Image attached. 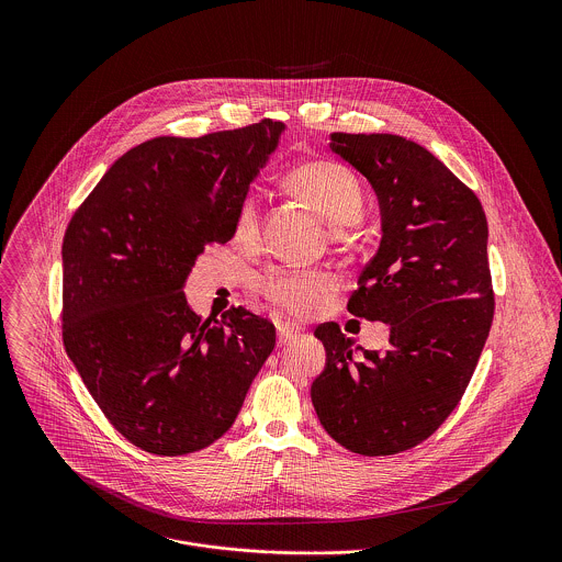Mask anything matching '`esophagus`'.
<instances>
[{"label": "esophagus", "mask_w": 562, "mask_h": 562, "mask_svg": "<svg viewBox=\"0 0 562 562\" xmlns=\"http://www.w3.org/2000/svg\"><path fill=\"white\" fill-rule=\"evenodd\" d=\"M299 333H301V326H296V324H290V322L277 324V339L281 346L288 344L290 339H294Z\"/></svg>", "instance_id": "1"}]
</instances>
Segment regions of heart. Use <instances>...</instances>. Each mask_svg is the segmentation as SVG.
Instances as JSON below:
<instances>
[{
	"mask_svg": "<svg viewBox=\"0 0 562 562\" xmlns=\"http://www.w3.org/2000/svg\"><path fill=\"white\" fill-rule=\"evenodd\" d=\"M288 188L301 196L326 225L344 229L355 225L366 207V196L355 172L337 161H307L296 166ZM261 205L255 194L241 199L236 214V240L255 244L259 238ZM335 288V279L324 270L272 268L259 279L261 294L292 316H312L321 310Z\"/></svg>",
	"mask_w": 562,
	"mask_h": 562,
	"instance_id": "heart-1",
	"label": "heart"
}]
</instances>
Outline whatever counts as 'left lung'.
<instances>
[{
    "instance_id": "obj_1",
    "label": "left lung",
    "mask_w": 562,
    "mask_h": 562,
    "mask_svg": "<svg viewBox=\"0 0 562 562\" xmlns=\"http://www.w3.org/2000/svg\"><path fill=\"white\" fill-rule=\"evenodd\" d=\"M328 147L379 199L381 244L348 312L390 324V348L363 350L335 322L321 324L326 366L312 402L339 446L387 457L428 439L476 370L493 321L486 216L479 196L413 140L335 132Z\"/></svg>"
}]
</instances>
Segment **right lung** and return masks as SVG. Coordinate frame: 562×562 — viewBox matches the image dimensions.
Instances as JSON below:
<instances>
[{
    "instance_id": "obj_1",
    "label": "right lung",
    "mask_w": 562,
    "mask_h": 562,
    "mask_svg": "<svg viewBox=\"0 0 562 562\" xmlns=\"http://www.w3.org/2000/svg\"><path fill=\"white\" fill-rule=\"evenodd\" d=\"M283 123L160 136L114 161L63 241V339L90 396L136 448L179 457L221 439L274 348V324L203 318L183 285L207 244L234 238Z\"/></svg>"
}]
</instances>
